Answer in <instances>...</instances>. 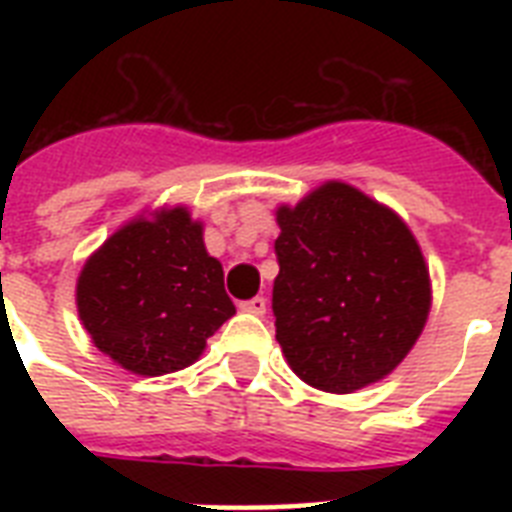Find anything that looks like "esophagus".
I'll return each instance as SVG.
<instances>
[{"mask_svg": "<svg viewBox=\"0 0 512 512\" xmlns=\"http://www.w3.org/2000/svg\"><path fill=\"white\" fill-rule=\"evenodd\" d=\"M239 308L244 313H255V316H263L265 308H268V300L265 297H252V300H244V303H239Z\"/></svg>", "mask_w": 512, "mask_h": 512, "instance_id": "obj_1", "label": "esophagus"}]
</instances>
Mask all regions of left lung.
Here are the masks:
<instances>
[{
    "mask_svg": "<svg viewBox=\"0 0 512 512\" xmlns=\"http://www.w3.org/2000/svg\"><path fill=\"white\" fill-rule=\"evenodd\" d=\"M273 316L289 366L327 393H353L396 369L430 311L412 231L353 185L327 183L281 207Z\"/></svg>",
    "mask_w": 512,
    "mask_h": 512,
    "instance_id": "8db88e82",
    "label": "left lung"
}]
</instances>
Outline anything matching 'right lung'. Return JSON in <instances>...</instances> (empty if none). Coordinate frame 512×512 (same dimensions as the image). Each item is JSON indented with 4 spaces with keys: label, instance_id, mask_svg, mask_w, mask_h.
Listing matches in <instances>:
<instances>
[{
    "label": "right lung",
    "instance_id": "right-lung-1",
    "mask_svg": "<svg viewBox=\"0 0 512 512\" xmlns=\"http://www.w3.org/2000/svg\"><path fill=\"white\" fill-rule=\"evenodd\" d=\"M76 305L98 350L146 377L193 364L236 313L223 265L183 207L119 228L84 263Z\"/></svg>",
    "mask_w": 512,
    "mask_h": 512
}]
</instances>
